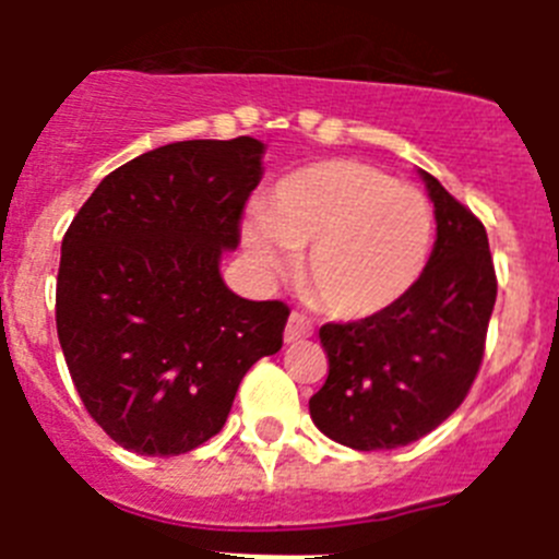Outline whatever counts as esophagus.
<instances>
[{"label":"esophagus","instance_id":"1","mask_svg":"<svg viewBox=\"0 0 559 559\" xmlns=\"http://www.w3.org/2000/svg\"><path fill=\"white\" fill-rule=\"evenodd\" d=\"M313 333V324L305 319L302 313H290L288 324H285V344H294V341H302Z\"/></svg>","mask_w":559,"mask_h":559}]
</instances>
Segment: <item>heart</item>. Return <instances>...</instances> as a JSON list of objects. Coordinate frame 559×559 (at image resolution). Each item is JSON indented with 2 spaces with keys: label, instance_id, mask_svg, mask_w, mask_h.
<instances>
[{
  "label": "heart",
  "instance_id": "obj_1",
  "mask_svg": "<svg viewBox=\"0 0 559 559\" xmlns=\"http://www.w3.org/2000/svg\"><path fill=\"white\" fill-rule=\"evenodd\" d=\"M433 218L417 190L355 159L288 173L265 210H251L240 240L254 269L274 274L304 251L302 283L335 319H369L412 290L431 251Z\"/></svg>",
  "mask_w": 559,
  "mask_h": 559
}]
</instances>
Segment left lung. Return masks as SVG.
Segmentation results:
<instances>
[{
  "instance_id": "1",
  "label": "left lung",
  "mask_w": 559,
  "mask_h": 559,
  "mask_svg": "<svg viewBox=\"0 0 559 559\" xmlns=\"http://www.w3.org/2000/svg\"><path fill=\"white\" fill-rule=\"evenodd\" d=\"M437 240L400 302L319 330L330 372L310 397L316 428L355 451H392L431 433L467 397L496 305V269L481 221L419 170Z\"/></svg>"
}]
</instances>
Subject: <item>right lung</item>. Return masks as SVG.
Segmentation results:
<instances>
[{"instance_id": "1", "label": "right lung", "mask_w": 559, "mask_h": 559, "mask_svg": "<svg viewBox=\"0 0 559 559\" xmlns=\"http://www.w3.org/2000/svg\"><path fill=\"white\" fill-rule=\"evenodd\" d=\"M263 153L251 136L153 147L108 173L63 235L58 341L86 412L128 451L204 445L243 374L283 347L290 310L221 276Z\"/></svg>"}]
</instances>
